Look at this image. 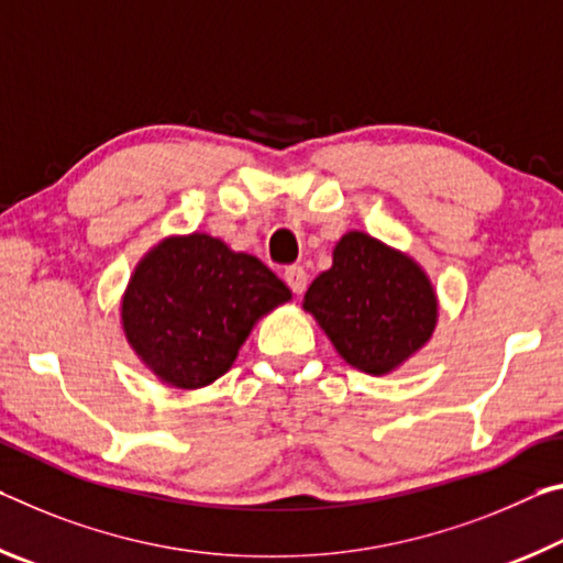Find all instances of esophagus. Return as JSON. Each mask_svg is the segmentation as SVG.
<instances>
[{"instance_id":"1","label":"esophagus","mask_w":563,"mask_h":563,"mask_svg":"<svg viewBox=\"0 0 563 563\" xmlns=\"http://www.w3.org/2000/svg\"><path fill=\"white\" fill-rule=\"evenodd\" d=\"M284 282L289 284V289L294 294H301L307 289V272H303L301 266H287V269H284Z\"/></svg>"}]
</instances>
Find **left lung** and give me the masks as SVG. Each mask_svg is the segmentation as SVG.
Segmentation results:
<instances>
[{"label":"left lung","instance_id":"left-lung-1","mask_svg":"<svg viewBox=\"0 0 563 563\" xmlns=\"http://www.w3.org/2000/svg\"><path fill=\"white\" fill-rule=\"evenodd\" d=\"M301 307L349 366L372 376L407 364L439 324V297L423 266L358 229L339 239Z\"/></svg>","mask_w":563,"mask_h":563}]
</instances>
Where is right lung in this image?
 I'll use <instances>...</instances> for the list:
<instances>
[{
    "label": "right lung",
    "mask_w": 563,
    "mask_h": 563,
    "mask_svg": "<svg viewBox=\"0 0 563 563\" xmlns=\"http://www.w3.org/2000/svg\"><path fill=\"white\" fill-rule=\"evenodd\" d=\"M291 291L269 266L205 232L172 234L136 262L119 324L144 368L172 389L224 376L256 321Z\"/></svg>",
    "instance_id": "right-lung-1"
}]
</instances>
